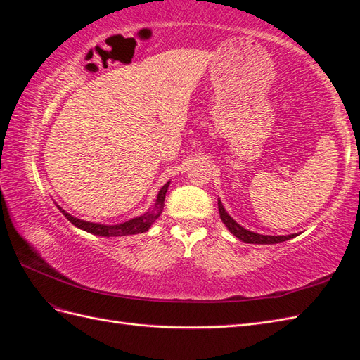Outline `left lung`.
<instances>
[{
  "mask_svg": "<svg viewBox=\"0 0 360 360\" xmlns=\"http://www.w3.org/2000/svg\"><path fill=\"white\" fill-rule=\"evenodd\" d=\"M217 209H219V216L222 222L225 224V226L230 230V233L233 236H236L238 240H242L245 243H255V245H274V243H281L290 240V238L296 237L299 234H288V236H264V234H258L254 231H249L246 228H243L242 225H238L233 217L226 213V210L224 209V205L221 202V200H217Z\"/></svg>",
  "mask_w": 360,
  "mask_h": 360,
  "instance_id": "8db88e82",
  "label": "left lung"
}]
</instances>
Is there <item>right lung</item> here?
Here are the masks:
<instances>
[{"mask_svg": "<svg viewBox=\"0 0 360 360\" xmlns=\"http://www.w3.org/2000/svg\"><path fill=\"white\" fill-rule=\"evenodd\" d=\"M171 181H167L163 186L160 188L155 204L150 207V209L141 216L132 217L126 222L122 224H115V225H106V224H97V222H90V221H84V219H78V217L72 216L70 213H68L66 210L60 207L57 202V207L60 209V212L68 217V221H70L75 226L81 228V230L91 233L94 236H102V237H120V236H130V234H139V233H146L148 231V228L155 224V221L160 216L163 205H165V195L168 191Z\"/></svg>", "mask_w": 360, "mask_h": 360, "instance_id": "right-lung-1", "label": "right lung"}]
</instances>
